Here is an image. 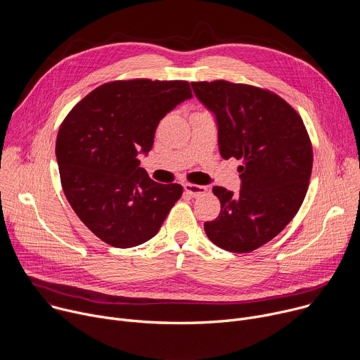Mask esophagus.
I'll return each instance as SVG.
<instances>
[{
  "mask_svg": "<svg viewBox=\"0 0 360 360\" xmlns=\"http://www.w3.org/2000/svg\"><path fill=\"white\" fill-rule=\"evenodd\" d=\"M184 188H185V191H186L191 196H199V195H202V193H205V192L208 191L207 186H203V185H195V184H185Z\"/></svg>",
  "mask_w": 360,
  "mask_h": 360,
  "instance_id": "esophagus-1",
  "label": "esophagus"
}]
</instances>
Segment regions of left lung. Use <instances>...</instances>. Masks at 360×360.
Wrapping results in <instances>:
<instances>
[{
    "label": "left lung",
    "mask_w": 360,
    "mask_h": 360,
    "mask_svg": "<svg viewBox=\"0 0 360 360\" xmlns=\"http://www.w3.org/2000/svg\"><path fill=\"white\" fill-rule=\"evenodd\" d=\"M214 112L224 160L242 161L240 191L212 192L221 214L205 222L219 248L248 253L274 239L297 214L312 174V143L300 115L272 91L218 79L192 82Z\"/></svg>",
    "instance_id": "obj_1"
}]
</instances>
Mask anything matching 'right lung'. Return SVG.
I'll return each mask as SVG.
<instances>
[{
  "label": "right lung",
  "mask_w": 360,
  "mask_h": 360,
  "mask_svg": "<svg viewBox=\"0 0 360 360\" xmlns=\"http://www.w3.org/2000/svg\"><path fill=\"white\" fill-rule=\"evenodd\" d=\"M192 98L186 81H112L89 92L63 121L56 153L74 212L101 240L132 248L157 235L178 184H158L139 167L160 121Z\"/></svg>",
  "instance_id": "1"
}]
</instances>
